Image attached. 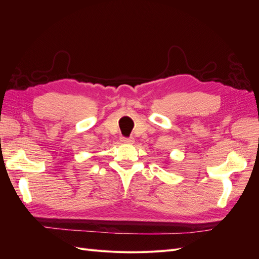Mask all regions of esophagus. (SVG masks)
Instances as JSON below:
<instances>
[{
  "label": "esophagus",
  "instance_id": "34e87169",
  "mask_svg": "<svg viewBox=\"0 0 259 259\" xmlns=\"http://www.w3.org/2000/svg\"><path fill=\"white\" fill-rule=\"evenodd\" d=\"M121 142L124 143V144H133V143H134V138H133V137H128V138L121 137Z\"/></svg>",
  "mask_w": 259,
  "mask_h": 259
}]
</instances>
